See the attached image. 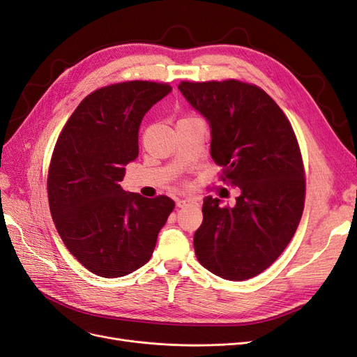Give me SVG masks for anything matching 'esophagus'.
<instances>
[{"instance_id": "1", "label": "esophagus", "mask_w": 357, "mask_h": 357, "mask_svg": "<svg viewBox=\"0 0 357 357\" xmlns=\"http://www.w3.org/2000/svg\"><path fill=\"white\" fill-rule=\"evenodd\" d=\"M198 199H193V198H186V199H178L177 201V207L178 208H183L186 207V205H190V204H197Z\"/></svg>"}]
</instances>
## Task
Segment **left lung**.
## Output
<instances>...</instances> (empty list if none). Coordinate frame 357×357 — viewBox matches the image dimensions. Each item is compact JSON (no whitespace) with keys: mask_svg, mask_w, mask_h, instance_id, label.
I'll return each instance as SVG.
<instances>
[{"mask_svg":"<svg viewBox=\"0 0 357 357\" xmlns=\"http://www.w3.org/2000/svg\"><path fill=\"white\" fill-rule=\"evenodd\" d=\"M178 89L210 123L220 178L241 189L235 207L204 198L193 247L208 271L243 282L271 266L296 232L305 204L298 139L283 110L256 84L181 82Z\"/></svg>","mask_w":357,"mask_h":357,"instance_id":"obj_1","label":"left lung"}]
</instances>
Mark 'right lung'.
<instances>
[{
    "instance_id": "1",
    "label": "right lung",
    "mask_w": 357,
    "mask_h": 357,
    "mask_svg": "<svg viewBox=\"0 0 357 357\" xmlns=\"http://www.w3.org/2000/svg\"><path fill=\"white\" fill-rule=\"evenodd\" d=\"M168 83L132 80L89 93L70 116L53 149L47 197L52 219L70 253L91 273L116 278L152 257L158 234L176 204L121 188L138 156V129Z\"/></svg>"
}]
</instances>
